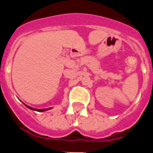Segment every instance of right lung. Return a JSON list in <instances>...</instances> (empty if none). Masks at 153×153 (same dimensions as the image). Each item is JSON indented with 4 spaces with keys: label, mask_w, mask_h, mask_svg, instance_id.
<instances>
[{
    "label": "right lung",
    "mask_w": 153,
    "mask_h": 153,
    "mask_svg": "<svg viewBox=\"0 0 153 153\" xmlns=\"http://www.w3.org/2000/svg\"><path fill=\"white\" fill-rule=\"evenodd\" d=\"M26 106L28 108L31 109V110H33V111H47V110H49V109L51 108H44V109H36V108H31V107L30 106H27V105H26Z\"/></svg>",
    "instance_id": "obj_1"
}]
</instances>
